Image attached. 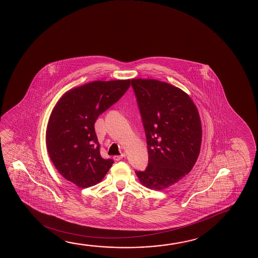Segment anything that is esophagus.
<instances>
[{"mask_svg":"<svg viewBox=\"0 0 258 258\" xmlns=\"http://www.w3.org/2000/svg\"><path fill=\"white\" fill-rule=\"evenodd\" d=\"M126 156V155L123 153V154H121L120 155H115V156H113V159H114L115 161H119L120 159H122L123 157H125Z\"/></svg>","mask_w":258,"mask_h":258,"instance_id":"obj_1","label":"esophagus"}]
</instances>
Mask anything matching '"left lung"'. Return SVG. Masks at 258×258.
I'll use <instances>...</instances> for the list:
<instances>
[{"mask_svg":"<svg viewBox=\"0 0 258 258\" xmlns=\"http://www.w3.org/2000/svg\"><path fill=\"white\" fill-rule=\"evenodd\" d=\"M143 121L148 165L135 171L150 189L163 190L194 167L202 141L199 111L180 88L156 80H131Z\"/></svg>","mask_w":258,"mask_h":258,"instance_id":"8db88e82","label":"left lung"}]
</instances>
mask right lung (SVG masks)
<instances>
[{
  "label": "right lung",
  "mask_w": 258,
  "mask_h": 258,
  "mask_svg": "<svg viewBox=\"0 0 258 258\" xmlns=\"http://www.w3.org/2000/svg\"><path fill=\"white\" fill-rule=\"evenodd\" d=\"M131 80L94 81L66 92L48 121L46 147L60 175L80 187L100 182L111 159L100 155L95 123L100 114L119 101Z\"/></svg>",
  "instance_id": "right-lung-1"
}]
</instances>
